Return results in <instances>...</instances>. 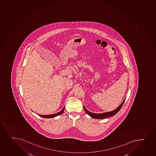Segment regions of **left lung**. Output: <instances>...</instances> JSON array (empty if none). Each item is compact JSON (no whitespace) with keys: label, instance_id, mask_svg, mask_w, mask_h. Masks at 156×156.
<instances>
[{"label":"left lung","instance_id":"left-lung-1","mask_svg":"<svg viewBox=\"0 0 156 156\" xmlns=\"http://www.w3.org/2000/svg\"><path fill=\"white\" fill-rule=\"evenodd\" d=\"M125 99H126V98H125L123 102H122V103L115 110L112 111V112H106L101 113H93V112H90L88 110H87L86 108L84 106V110L87 113V114H88L89 116H91L92 118L96 119L107 118H109L110 116L115 115V114H116L119 112V110L121 109L122 107L123 106V104L124 103Z\"/></svg>","mask_w":156,"mask_h":156}]
</instances>
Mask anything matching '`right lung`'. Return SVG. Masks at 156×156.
<instances>
[{
  "instance_id": "add662e5",
  "label": "right lung",
  "mask_w": 156,
  "mask_h": 156,
  "mask_svg": "<svg viewBox=\"0 0 156 156\" xmlns=\"http://www.w3.org/2000/svg\"><path fill=\"white\" fill-rule=\"evenodd\" d=\"M64 109H65V106H64V108H62V110H61V111L58 112H57V113L52 114V115H38V114H37V115H40V116H41V117L44 118H54V117L58 116V115H62V114L63 113V112H64Z\"/></svg>"
}]
</instances>
